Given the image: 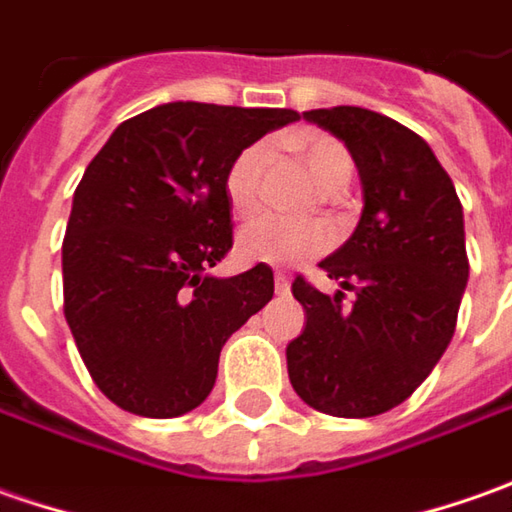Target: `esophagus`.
<instances>
[{
  "label": "esophagus",
  "instance_id": "obj_1",
  "mask_svg": "<svg viewBox=\"0 0 512 512\" xmlns=\"http://www.w3.org/2000/svg\"><path fill=\"white\" fill-rule=\"evenodd\" d=\"M274 289H277V294H286L289 291V277L283 272H274Z\"/></svg>",
  "mask_w": 512,
  "mask_h": 512
}]
</instances>
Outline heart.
<instances>
[{
    "mask_svg": "<svg viewBox=\"0 0 512 512\" xmlns=\"http://www.w3.org/2000/svg\"><path fill=\"white\" fill-rule=\"evenodd\" d=\"M291 147L303 158L311 178L323 192H343L354 178V158L343 141L334 135L311 133L291 138ZM272 164V147L266 141L249 144L235 155L226 169V195L238 218H252L263 206L266 172ZM331 229L323 223H289L280 218H257L243 226L238 235V255L246 263L289 266L326 252L331 246Z\"/></svg>",
    "mask_w": 512,
    "mask_h": 512,
    "instance_id": "b5f03b06",
    "label": "heart"
}]
</instances>
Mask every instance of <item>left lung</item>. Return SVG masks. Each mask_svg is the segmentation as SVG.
Segmentation results:
<instances>
[{"mask_svg": "<svg viewBox=\"0 0 512 512\" xmlns=\"http://www.w3.org/2000/svg\"><path fill=\"white\" fill-rule=\"evenodd\" d=\"M343 141L360 169V223L320 269L355 291L328 297L306 277L291 294L306 328L286 348L291 388L314 411L377 416L414 394L445 354L467 286L462 203L433 150L365 107L303 113Z\"/></svg>", "mask_w": 512, "mask_h": 512, "instance_id": "left-lung-1", "label": "left lung"}]
</instances>
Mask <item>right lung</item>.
<instances>
[{"label":"right lung","instance_id":"right-lung-1","mask_svg":"<svg viewBox=\"0 0 512 512\" xmlns=\"http://www.w3.org/2000/svg\"><path fill=\"white\" fill-rule=\"evenodd\" d=\"M297 110L172 101L133 115L84 169L62 243L64 320L104 397L169 419L209 397L223 343L274 294L232 249L226 169Z\"/></svg>","mask_w":512,"mask_h":512}]
</instances>
